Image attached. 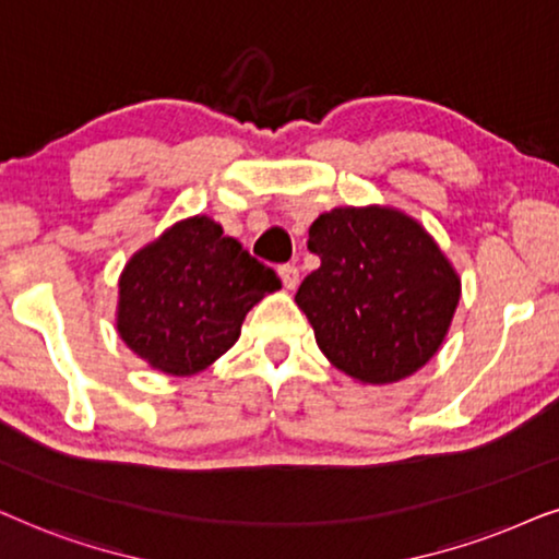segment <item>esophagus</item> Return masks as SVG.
<instances>
[{"label":"esophagus","instance_id":"1","mask_svg":"<svg viewBox=\"0 0 559 559\" xmlns=\"http://www.w3.org/2000/svg\"><path fill=\"white\" fill-rule=\"evenodd\" d=\"M278 275H281V284H284V288H288V292H294V288L299 286V267L296 265H281Z\"/></svg>","mask_w":559,"mask_h":559}]
</instances>
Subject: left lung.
Here are the masks:
<instances>
[{
    "mask_svg": "<svg viewBox=\"0 0 559 559\" xmlns=\"http://www.w3.org/2000/svg\"><path fill=\"white\" fill-rule=\"evenodd\" d=\"M322 265L296 304L326 360L362 385L404 381L442 347L460 275L427 229L393 206H337L309 227Z\"/></svg>",
    "mask_w": 559,
    "mask_h": 559,
    "instance_id": "8db88e82",
    "label": "left lung"
}]
</instances>
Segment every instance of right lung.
<instances>
[{
  "label": "right lung",
  "instance_id": "add662e5",
  "mask_svg": "<svg viewBox=\"0 0 559 559\" xmlns=\"http://www.w3.org/2000/svg\"><path fill=\"white\" fill-rule=\"evenodd\" d=\"M278 275L206 214L170 225L119 273L117 332L153 370L193 376L240 337Z\"/></svg>",
  "mask_w": 559,
  "mask_h": 559
}]
</instances>
